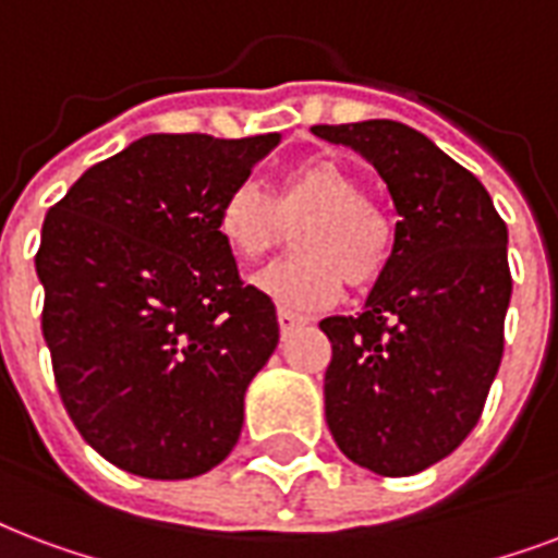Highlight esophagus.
Listing matches in <instances>:
<instances>
[{"instance_id": "esophagus-1", "label": "esophagus", "mask_w": 558, "mask_h": 558, "mask_svg": "<svg viewBox=\"0 0 558 558\" xmlns=\"http://www.w3.org/2000/svg\"><path fill=\"white\" fill-rule=\"evenodd\" d=\"M304 322H307V318L298 316V313H289V310H278V325H280V330H292V327L304 325Z\"/></svg>"}]
</instances>
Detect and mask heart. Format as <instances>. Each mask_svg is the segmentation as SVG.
I'll return each mask as SVG.
<instances>
[{
  "label": "heart",
  "mask_w": 558,
  "mask_h": 558,
  "mask_svg": "<svg viewBox=\"0 0 558 558\" xmlns=\"http://www.w3.org/2000/svg\"><path fill=\"white\" fill-rule=\"evenodd\" d=\"M295 228L301 254L278 260L254 287L289 313H316L339 301L342 287L368 289L386 275L395 254V219L363 181L336 157L301 160L280 175L275 190L240 184L219 207V236L242 263L275 251Z\"/></svg>",
  "instance_id": "b5f03b06"
}]
</instances>
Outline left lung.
Segmentation results:
<instances>
[{"label": "left lung", "instance_id": "1", "mask_svg": "<svg viewBox=\"0 0 558 558\" xmlns=\"http://www.w3.org/2000/svg\"><path fill=\"white\" fill-rule=\"evenodd\" d=\"M313 134L360 151L401 216L363 313L318 325L333 348L327 427L351 462L410 477L453 453L483 415L504 356L509 233L486 186L415 128L368 119Z\"/></svg>", "mask_w": 558, "mask_h": 558}]
</instances>
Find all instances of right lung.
<instances>
[{
  "mask_svg": "<svg viewBox=\"0 0 558 558\" xmlns=\"http://www.w3.org/2000/svg\"><path fill=\"white\" fill-rule=\"evenodd\" d=\"M278 140L148 134L46 213L34 266L54 383L84 441L128 474L198 477L240 439L278 316L216 219Z\"/></svg>",
  "mask_w": 558,
  "mask_h": 558,
  "instance_id": "add662e5",
  "label": "right lung"
}]
</instances>
